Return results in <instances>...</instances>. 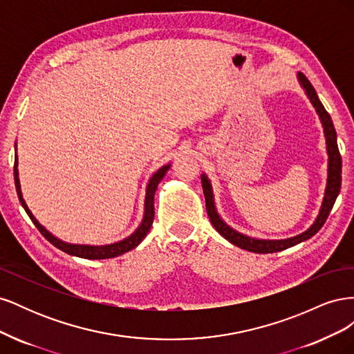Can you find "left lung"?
<instances>
[{
    "mask_svg": "<svg viewBox=\"0 0 354 354\" xmlns=\"http://www.w3.org/2000/svg\"><path fill=\"white\" fill-rule=\"evenodd\" d=\"M298 80H299V84H301V87L306 90L307 97L310 99V102H312L316 112L319 113L320 121H322L325 138H326V149H328V183H326V189H325V198H324V202H322V207H320L319 216H317L316 221L312 224V227L307 229L301 234H297V236H294V238L282 239V241H264V239H255V238L245 236V234L229 227L227 224L220 218V216L216 211V205H214L212 187H211L209 180L207 178L205 174L201 176L203 195H205L207 212H208V217L212 223V226L216 227V230L221 234L223 238H226L230 243L236 245V246H239V248L246 250V251L257 252V254H270V252H277V251L286 250V248H289V246H294L299 242L310 239L325 224L332 207H334L335 199L339 194V189H341V155H339V151H338L337 133H335L334 124H332L329 113L324 108L322 102L319 100L316 90L313 88V85L310 84V81L306 78V75L301 73V72H298Z\"/></svg>",
    "mask_w": 354,
    "mask_h": 354,
    "instance_id": "obj_1",
    "label": "left lung"
}]
</instances>
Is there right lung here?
Here are the masks:
<instances>
[{
  "mask_svg": "<svg viewBox=\"0 0 354 354\" xmlns=\"http://www.w3.org/2000/svg\"><path fill=\"white\" fill-rule=\"evenodd\" d=\"M169 169V164L164 165L162 168H159L156 173L152 176V178L149 180V185L146 187V199H145V217L142 220V224L137 227V230L130 234V236L125 238L124 241H120L116 243H111V245H102V246H93V245H73V243H66L60 239H57L56 236L46 229L42 227L41 224L38 223V220L32 216V212L29 211L26 202L22 196V190H20V183H19V171H17V155L15 158V185H16V192L20 203L25 208L26 214L29 216V218L32 220V223L35 224L37 229L41 232L42 236H44L50 243H53L56 248L62 250L63 252H66L69 255H75V257H81V259H87V260H103V259H113V257L121 255L124 252H128L134 250L136 246L140 243L145 236L147 234L149 229H151L152 223H153V217H155V207H153V198H155V192L156 187L159 185V181L164 178L165 173Z\"/></svg>",
  "mask_w": 354,
  "mask_h": 354,
  "instance_id": "add662e5",
  "label": "right lung"
}]
</instances>
